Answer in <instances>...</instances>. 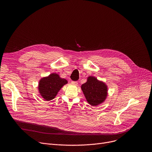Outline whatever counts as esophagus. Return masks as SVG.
I'll use <instances>...</instances> for the list:
<instances>
[{"label": "esophagus", "instance_id": "34e87169", "mask_svg": "<svg viewBox=\"0 0 152 152\" xmlns=\"http://www.w3.org/2000/svg\"><path fill=\"white\" fill-rule=\"evenodd\" d=\"M71 83H72V84H73V85H77V82H76V81H72Z\"/></svg>", "mask_w": 152, "mask_h": 152}]
</instances>
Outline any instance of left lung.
<instances>
[{"label": "left lung", "mask_w": 152, "mask_h": 152, "mask_svg": "<svg viewBox=\"0 0 152 152\" xmlns=\"http://www.w3.org/2000/svg\"><path fill=\"white\" fill-rule=\"evenodd\" d=\"M81 89L86 99L91 106H97L103 103L107 96V86L93 76H89L86 83L81 85Z\"/></svg>", "instance_id": "1"}]
</instances>
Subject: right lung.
I'll use <instances>...</instances> for the list:
<instances>
[{
	"label": "right lung",
	"instance_id": "right-lung-1",
	"mask_svg": "<svg viewBox=\"0 0 152 152\" xmlns=\"http://www.w3.org/2000/svg\"><path fill=\"white\" fill-rule=\"evenodd\" d=\"M67 83V80L59 77L57 73H52L42 77L38 83V91L45 100L53 99L62 86Z\"/></svg>",
	"mask_w": 152,
	"mask_h": 152
}]
</instances>
